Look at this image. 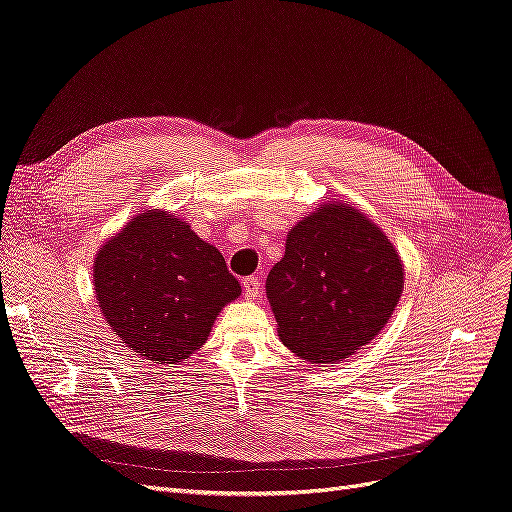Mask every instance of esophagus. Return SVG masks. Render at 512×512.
<instances>
[{
  "instance_id": "obj_1",
  "label": "esophagus",
  "mask_w": 512,
  "mask_h": 512,
  "mask_svg": "<svg viewBox=\"0 0 512 512\" xmlns=\"http://www.w3.org/2000/svg\"><path fill=\"white\" fill-rule=\"evenodd\" d=\"M242 286H244V297L247 299H257L259 297V293H261V282H259V278L257 276H249V278H244V282H242Z\"/></svg>"
}]
</instances>
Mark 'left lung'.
Listing matches in <instances>:
<instances>
[{"mask_svg": "<svg viewBox=\"0 0 512 512\" xmlns=\"http://www.w3.org/2000/svg\"><path fill=\"white\" fill-rule=\"evenodd\" d=\"M265 291L288 349L314 364L341 362L383 330L404 268L374 221L328 203L288 232Z\"/></svg>", "mask_w": 512, "mask_h": 512, "instance_id": "obj_1", "label": "left lung"}]
</instances>
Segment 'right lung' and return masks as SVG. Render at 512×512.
Listing matches in <instances>:
<instances>
[{"label": "right lung", "instance_id": "add662e5", "mask_svg": "<svg viewBox=\"0 0 512 512\" xmlns=\"http://www.w3.org/2000/svg\"><path fill=\"white\" fill-rule=\"evenodd\" d=\"M94 288L115 335L154 364L186 360L240 295L224 255L159 209L133 217L98 251Z\"/></svg>", "mask_w": 512, "mask_h": 512}]
</instances>
